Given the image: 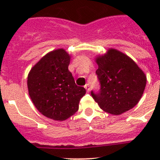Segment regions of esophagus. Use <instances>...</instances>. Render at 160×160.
Here are the masks:
<instances>
[{
	"label": "esophagus",
	"mask_w": 160,
	"mask_h": 160,
	"mask_svg": "<svg viewBox=\"0 0 160 160\" xmlns=\"http://www.w3.org/2000/svg\"><path fill=\"white\" fill-rule=\"evenodd\" d=\"M84 88H85V89L88 90V91H90V84H89V83H87V84L84 86Z\"/></svg>",
	"instance_id": "esophagus-1"
}]
</instances>
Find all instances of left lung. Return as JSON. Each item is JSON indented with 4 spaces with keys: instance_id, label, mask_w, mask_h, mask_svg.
<instances>
[{
    "instance_id": "1",
    "label": "left lung",
    "mask_w": 160,
    "mask_h": 160,
    "mask_svg": "<svg viewBox=\"0 0 160 160\" xmlns=\"http://www.w3.org/2000/svg\"><path fill=\"white\" fill-rule=\"evenodd\" d=\"M96 71L101 88L91 96L102 110L118 115L135 107L146 84L143 71L127 55L110 49L97 57Z\"/></svg>"
}]
</instances>
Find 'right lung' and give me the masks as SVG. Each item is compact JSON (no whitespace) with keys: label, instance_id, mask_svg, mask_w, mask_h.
I'll return each instance as SVG.
<instances>
[{"label":"right lung","instance_id":"right-lung-1","mask_svg":"<svg viewBox=\"0 0 160 160\" xmlns=\"http://www.w3.org/2000/svg\"><path fill=\"white\" fill-rule=\"evenodd\" d=\"M70 56L63 49L43 56L28 76V93L41 114L56 121H64L79 109L80 99L86 93L75 83L69 71Z\"/></svg>","mask_w":160,"mask_h":160}]
</instances>
